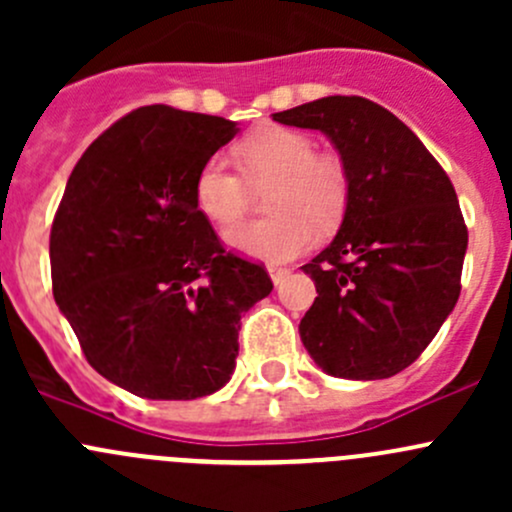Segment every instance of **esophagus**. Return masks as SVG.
Listing matches in <instances>:
<instances>
[{"instance_id":"esophagus-1","label":"esophagus","mask_w":512,"mask_h":512,"mask_svg":"<svg viewBox=\"0 0 512 512\" xmlns=\"http://www.w3.org/2000/svg\"><path fill=\"white\" fill-rule=\"evenodd\" d=\"M267 270H270V277H272V282H275V285L285 282L287 275H289L287 267H280V265H270V267H267Z\"/></svg>"}]
</instances>
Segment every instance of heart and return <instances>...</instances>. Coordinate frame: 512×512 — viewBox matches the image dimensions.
I'll return each mask as SVG.
<instances>
[{
    "instance_id": "1",
    "label": "heart",
    "mask_w": 512,
    "mask_h": 512,
    "mask_svg": "<svg viewBox=\"0 0 512 512\" xmlns=\"http://www.w3.org/2000/svg\"><path fill=\"white\" fill-rule=\"evenodd\" d=\"M237 171L210 158L195 175V205L205 218L232 225L247 213L252 188L265 190L270 218L227 230L235 250L267 262H287L309 250L317 232H332L344 220L352 178L344 160L317 153V143L285 126L257 128L235 148Z\"/></svg>"
}]
</instances>
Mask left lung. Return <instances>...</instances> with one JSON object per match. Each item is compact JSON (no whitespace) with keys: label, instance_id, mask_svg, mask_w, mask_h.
<instances>
[{"label":"left lung","instance_id":"obj_1","mask_svg":"<svg viewBox=\"0 0 512 512\" xmlns=\"http://www.w3.org/2000/svg\"><path fill=\"white\" fill-rule=\"evenodd\" d=\"M272 118L322 131L352 178L337 237L302 267L317 287L302 344L339 379H389L421 356L461 294L468 227L451 178L369 98H317Z\"/></svg>","mask_w":512,"mask_h":512}]
</instances>
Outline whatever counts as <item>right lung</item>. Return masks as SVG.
Returning a JSON list of instances; mask_svg holds the SVG:
<instances>
[{"label": "right lung", "instance_id": "1", "mask_svg": "<svg viewBox=\"0 0 512 512\" xmlns=\"http://www.w3.org/2000/svg\"><path fill=\"white\" fill-rule=\"evenodd\" d=\"M237 133L220 116L143 106L71 170L49 237L51 287L86 359L143 399L223 389L240 317L272 292L195 205V175Z\"/></svg>", "mask_w": 512, "mask_h": 512}]
</instances>
